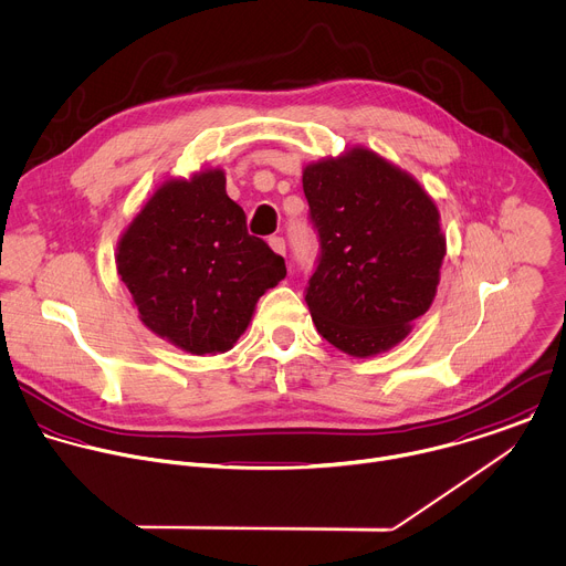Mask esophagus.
<instances>
[{
	"mask_svg": "<svg viewBox=\"0 0 566 566\" xmlns=\"http://www.w3.org/2000/svg\"><path fill=\"white\" fill-rule=\"evenodd\" d=\"M268 243H270V248H272L276 254H285V239H283V237H270Z\"/></svg>",
	"mask_w": 566,
	"mask_h": 566,
	"instance_id": "obj_1",
	"label": "esophagus"
}]
</instances>
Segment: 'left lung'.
Instances as JSON below:
<instances>
[{
	"instance_id": "8db88e82",
	"label": "left lung",
	"mask_w": 566,
	"mask_h": 566,
	"mask_svg": "<svg viewBox=\"0 0 566 566\" xmlns=\"http://www.w3.org/2000/svg\"><path fill=\"white\" fill-rule=\"evenodd\" d=\"M318 239L305 303L318 334L365 358L400 343L433 296L444 259L440 214L407 172L354 148L303 170Z\"/></svg>"
}]
</instances>
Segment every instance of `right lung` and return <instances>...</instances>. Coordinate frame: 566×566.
<instances>
[{
    "mask_svg": "<svg viewBox=\"0 0 566 566\" xmlns=\"http://www.w3.org/2000/svg\"><path fill=\"white\" fill-rule=\"evenodd\" d=\"M117 272L142 321L177 347L228 352L285 261L248 232L221 170L164 184L124 232Z\"/></svg>",
    "mask_w": 566,
    "mask_h": 566,
    "instance_id": "obj_1",
    "label": "right lung"
}]
</instances>
